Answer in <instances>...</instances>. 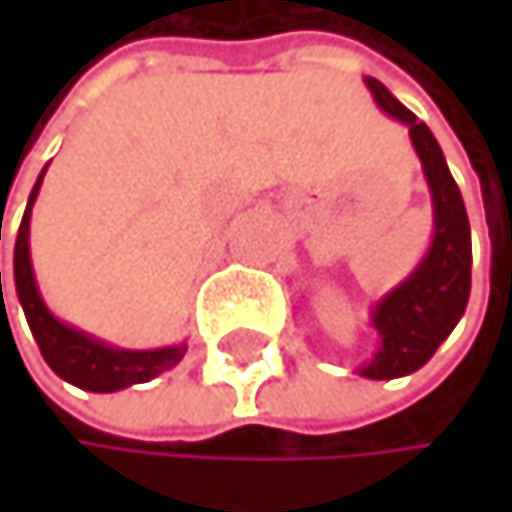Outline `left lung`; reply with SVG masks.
Wrapping results in <instances>:
<instances>
[{"label":"left lung","mask_w":512,"mask_h":512,"mask_svg":"<svg viewBox=\"0 0 512 512\" xmlns=\"http://www.w3.org/2000/svg\"><path fill=\"white\" fill-rule=\"evenodd\" d=\"M365 85L375 97V104L390 119L408 128L411 147L421 159L433 202L430 248L421 264L371 307L368 322L378 331V350L356 368L368 381H393L424 368L439 350V344L461 322L470 301L473 251L467 208L433 131L408 107H402L384 82L365 76Z\"/></svg>","instance_id":"1"}]
</instances>
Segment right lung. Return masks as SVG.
<instances>
[{
    "mask_svg": "<svg viewBox=\"0 0 512 512\" xmlns=\"http://www.w3.org/2000/svg\"><path fill=\"white\" fill-rule=\"evenodd\" d=\"M42 178H45V168L27 199L24 221L14 239V288H17V301L24 307V316L30 322V331H33L45 362L51 365L57 378H64L67 384H73L79 390H91V393H116L131 384H147V381L159 378L162 371L174 368L184 359V353H187L184 341L171 344V347H156V350L113 347L76 325L61 322L42 301V291L36 285L33 261H30V214L36 205Z\"/></svg>",
    "mask_w": 512,
    "mask_h": 512,
    "instance_id": "obj_1",
    "label": "right lung"
}]
</instances>
